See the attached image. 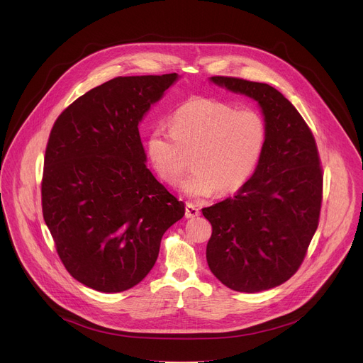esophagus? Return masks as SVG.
Wrapping results in <instances>:
<instances>
[{"mask_svg": "<svg viewBox=\"0 0 363 363\" xmlns=\"http://www.w3.org/2000/svg\"><path fill=\"white\" fill-rule=\"evenodd\" d=\"M199 216V208L196 205H194L192 202H186V206H185V217L186 218H195Z\"/></svg>", "mask_w": 363, "mask_h": 363, "instance_id": "34e87169", "label": "esophagus"}]
</instances>
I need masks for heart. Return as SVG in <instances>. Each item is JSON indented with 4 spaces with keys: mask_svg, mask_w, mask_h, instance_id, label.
Wrapping results in <instances>:
<instances>
[{
    "mask_svg": "<svg viewBox=\"0 0 363 363\" xmlns=\"http://www.w3.org/2000/svg\"><path fill=\"white\" fill-rule=\"evenodd\" d=\"M266 142L263 116L235 111L225 103L192 99L174 115L172 129L158 126L147 138V157L160 177L175 184L188 169L194 174L179 184L189 198H210L217 191H238L254 172Z\"/></svg>",
    "mask_w": 363,
    "mask_h": 363,
    "instance_id": "b5f03b06",
    "label": "heart"
}]
</instances>
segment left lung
<instances>
[{
  "instance_id": "left-lung-1",
  "label": "left lung",
  "mask_w": 363,
  "mask_h": 363,
  "mask_svg": "<svg viewBox=\"0 0 363 363\" xmlns=\"http://www.w3.org/2000/svg\"><path fill=\"white\" fill-rule=\"evenodd\" d=\"M210 82L258 103L266 142L237 194L202 208L213 225L206 263L231 290H269L298 270L318 230L323 186L318 146L297 109L270 84L224 76Z\"/></svg>"
}]
</instances>
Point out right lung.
<instances>
[{
    "label": "right lung",
    "mask_w": 363,
    "mask_h": 363,
    "mask_svg": "<svg viewBox=\"0 0 363 363\" xmlns=\"http://www.w3.org/2000/svg\"><path fill=\"white\" fill-rule=\"evenodd\" d=\"M179 79L128 76L74 100L51 129L43 217L66 270L103 293L125 291L152 270L185 205L146 167L139 123Z\"/></svg>",
    "instance_id": "add662e5"
}]
</instances>
